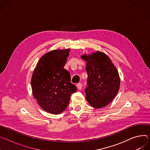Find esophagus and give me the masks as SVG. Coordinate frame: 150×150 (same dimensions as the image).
Here are the masks:
<instances>
[{
  "label": "esophagus",
  "mask_w": 150,
  "mask_h": 150,
  "mask_svg": "<svg viewBox=\"0 0 150 150\" xmlns=\"http://www.w3.org/2000/svg\"><path fill=\"white\" fill-rule=\"evenodd\" d=\"M77 88L79 89V90H81V88H82V83H78V84H77Z\"/></svg>",
  "instance_id": "esophagus-1"
}]
</instances>
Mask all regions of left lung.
<instances>
[{
    "mask_svg": "<svg viewBox=\"0 0 150 150\" xmlns=\"http://www.w3.org/2000/svg\"><path fill=\"white\" fill-rule=\"evenodd\" d=\"M81 57L87 61L86 100L93 108H102L108 105L119 91L120 81L117 70L109 57L102 52Z\"/></svg>",
    "mask_w": 150,
    "mask_h": 150,
    "instance_id": "obj_1",
    "label": "left lung"
}]
</instances>
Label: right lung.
I'll return each instance as SVG.
<instances>
[{"instance_id":"right-lung-1","label":"right lung","mask_w":150,"mask_h":150,"mask_svg":"<svg viewBox=\"0 0 150 150\" xmlns=\"http://www.w3.org/2000/svg\"><path fill=\"white\" fill-rule=\"evenodd\" d=\"M69 49L54 50L39 60L31 78L34 97L46 112L59 114L69 104L77 88L71 82L70 73L64 69Z\"/></svg>"}]
</instances>
